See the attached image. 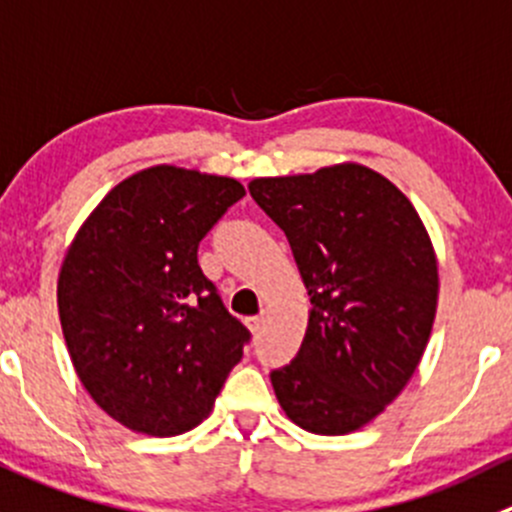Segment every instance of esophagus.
Listing matches in <instances>:
<instances>
[{"label":"esophagus","instance_id":"esophagus-1","mask_svg":"<svg viewBox=\"0 0 512 512\" xmlns=\"http://www.w3.org/2000/svg\"><path fill=\"white\" fill-rule=\"evenodd\" d=\"M247 327H250V332H260L265 327V312L255 317H247Z\"/></svg>","mask_w":512,"mask_h":512}]
</instances>
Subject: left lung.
<instances>
[{
	"label": "left lung",
	"mask_w": 512,
	"mask_h": 512,
	"mask_svg": "<svg viewBox=\"0 0 512 512\" xmlns=\"http://www.w3.org/2000/svg\"><path fill=\"white\" fill-rule=\"evenodd\" d=\"M250 195L285 232L310 295L305 340L270 372L287 418L347 435L413 377L438 310V260L413 202L380 172L342 162L257 177Z\"/></svg>",
	"instance_id": "8db88e82"
}]
</instances>
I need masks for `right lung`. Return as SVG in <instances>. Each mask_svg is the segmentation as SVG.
I'll use <instances>...</instances> for the list:
<instances>
[{
    "instance_id": "obj_1",
    "label": "right lung",
    "mask_w": 512,
    "mask_h": 512,
    "mask_svg": "<svg viewBox=\"0 0 512 512\" xmlns=\"http://www.w3.org/2000/svg\"><path fill=\"white\" fill-rule=\"evenodd\" d=\"M242 197L232 177L147 167L74 235L57 280L64 342L84 390L124 428H197L242 360L250 330L197 262L202 237Z\"/></svg>"
}]
</instances>
